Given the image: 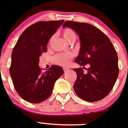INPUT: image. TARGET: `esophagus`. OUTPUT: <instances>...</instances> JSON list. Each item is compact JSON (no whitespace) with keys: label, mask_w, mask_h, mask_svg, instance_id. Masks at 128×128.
Segmentation results:
<instances>
[{"label":"esophagus","mask_w":128,"mask_h":128,"mask_svg":"<svg viewBox=\"0 0 128 128\" xmlns=\"http://www.w3.org/2000/svg\"><path fill=\"white\" fill-rule=\"evenodd\" d=\"M69 68H63V70H64V72H66L67 71H68L69 70Z\"/></svg>","instance_id":"esophagus-1"}]
</instances>
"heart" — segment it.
<instances>
[{"label": "heart", "mask_w": 128, "mask_h": 128, "mask_svg": "<svg viewBox=\"0 0 128 128\" xmlns=\"http://www.w3.org/2000/svg\"><path fill=\"white\" fill-rule=\"evenodd\" d=\"M64 39L68 42L75 41L76 39V33L73 30L69 28L65 29L62 32ZM72 58L71 54L69 53H59L57 54L52 58V61L54 64L60 66H67L69 65Z\"/></svg>", "instance_id": "heart-1"}]
</instances>
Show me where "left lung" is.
I'll return each mask as SVG.
<instances>
[{
    "label": "left lung",
    "instance_id": "left-lung-1",
    "mask_svg": "<svg viewBox=\"0 0 128 128\" xmlns=\"http://www.w3.org/2000/svg\"><path fill=\"white\" fill-rule=\"evenodd\" d=\"M63 28L69 27L78 34L80 50L76 63L89 68L74 69L77 79L74 89L77 96L89 102L102 100L113 88L119 74L116 51L109 38L98 28L86 23L67 21Z\"/></svg>",
    "mask_w": 128,
    "mask_h": 128
}]
</instances>
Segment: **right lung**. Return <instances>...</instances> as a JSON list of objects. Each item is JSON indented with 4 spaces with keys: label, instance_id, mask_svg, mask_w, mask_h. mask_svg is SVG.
Instances as JSON below:
<instances>
[{
    "label": "right lung",
    "instance_id": "add662e5",
    "mask_svg": "<svg viewBox=\"0 0 128 128\" xmlns=\"http://www.w3.org/2000/svg\"><path fill=\"white\" fill-rule=\"evenodd\" d=\"M64 22H39L20 35L12 54L10 74L14 88L23 99L39 104L48 98L55 82L63 74L61 67L52 66L47 71L40 68V56L47 51L51 37Z\"/></svg>",
    "mask_w": 128,
    "mask_h": 128
}]
</instances>
